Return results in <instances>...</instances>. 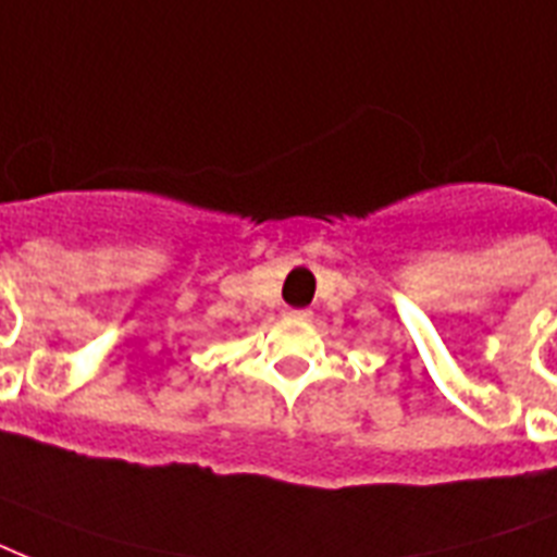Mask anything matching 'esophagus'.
Here are the masks:
<instances>
[{"instance_id": "34e87169", "label": "esophagus", "mask_w": 557, "mask_h": 557, "mask_svg": "<svg viewBox=\"0 0 557 557\" xmlns=\"http://www.w3.org/2000/svg\"><path fill=\"white\" fill-rule=\"evenodd\" d=\"M288 318H292V321H297V323H309L312 321V312H309V309H288Z\"/></svg>"}]
</instances>
